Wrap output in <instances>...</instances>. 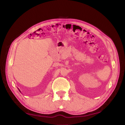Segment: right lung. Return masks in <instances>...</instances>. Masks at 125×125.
Instances as JSON below:
<instances>
[{
	"instance_id": "1",
	"label": "right lung",
	"mask_w": 125,
	"mask_h": 125,
	"mask_svg": "<svg viewBox=\"0 0 125 125\" xmlns=\"http://www.w3.org/2000/svg\"><path fill=\"white\" fill-rule=\"evenodd\" d=\"M19 91H20V90H19Z\"/></svg>"
}]
</instances>
